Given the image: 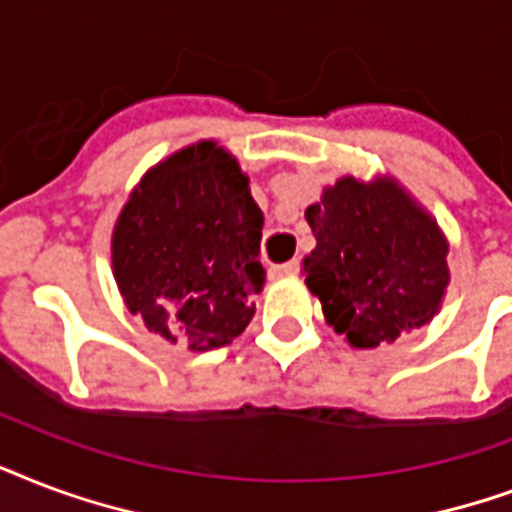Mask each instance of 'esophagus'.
<instances>
[{
    "label": "esophagus",
    "mask_w": 512,
    "mask_h": 512,
    "mask_svg": "<svg viewBox=\"0 0 512 512\" xmlns=\"http://www.w3.org/2000/svg\"><path fill=\"white\" fill-rule=\"evenodd\" d=\"M299 272V261H285V264H277V267H272V275L275 277H291Z\"/></svg>",
    "instance_id": "esophagus-1"
}]
</instances>
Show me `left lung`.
<instances>
[{
    "mask_svg": "<svg viewBox=\"0 0 512 512\" xmlns=\"http://www.w3.org/2000/svg\"><path fill=\"white\" fill-rule=\"evenodd\" d=\"M304 216L318 240L304 283L352 347L395 342L441 310L449 243L395 178H339Z\"/></svg>",
    "mask_w": 512,
    "mask_h": 512,
    "instance_id": "left-lung-1",
    "label": "left lung"
}]
</instances>
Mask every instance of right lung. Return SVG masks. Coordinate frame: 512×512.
Masks as SVG:
<instances>
[{
  "instance_id": "right-lung-1",
  "label": "right lung",
  "mask_w": 512,
  "mask_h": 512,
  "mask_svg": "<svg viewBox=\"0 0 512 512\" xmlns=\"http://www.w3.org/2000/svg\"><path fill=\"white\" fill-rule=\"evenodd\" d=\"M259 205L216 141H197L146 170L112 232L122 299L149 331L192 352L219 350L251 323L264 285Z\"/></svg>"
}]
</instances>
